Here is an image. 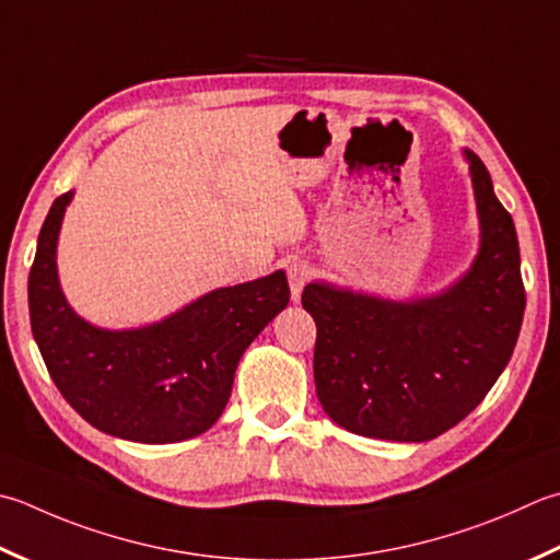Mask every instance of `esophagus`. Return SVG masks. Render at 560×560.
<instances>
[{
  "label": "esophagus",
  "mask_w": 560,
  "mask_h": 560,
  "mask_svg": "<svg viewBox=\"0 0 560 560\" xmlns=\"http://www.w3.org/2000/svg\"><path fill=\"white\" fill-rule=\"evenodd\" d=\"M308 277H311V269L305 261H293V265H289V287H291L293 301L301 299L305 283H308Z\"/></svg>",
  "instance_id": "34e87169"
}]
</instances>
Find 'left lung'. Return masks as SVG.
Returning a JSON list of instances; mask_svg holds the SVG:
<instances>
[{
	"label": "left lung",
	"instance_id": "1",
	"mask_svg": "<svg viewBox=\"0 0 560 560\" xmlns=\"http://www.w3.org/2000/svg\"><path fill=\"white\" fill-rule=\"evenodd\" d=\"M480 243L446 289L383 299L311 281L301 301L317 325V400L345 430L430 442L486 398L505 371L524 317L520 243L478 155L464 150Z\"/></svg>",
	"mask_w": 560,
	"mask_h": 560
}]
</instances>
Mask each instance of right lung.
Instances as JSON below:
<instances>
[{"label": "right lung", "instance_id": "obj_1", "mask_svg": "<svg viewBox=\"0 0 560 560\" xmlns=\"http://www.w3.org/2000/svg\"><path fill=\"white\" fill-rule=\"evenodd\" d=\"M72 196L52 201L28 277L31 330L55 386L118 440L170 444L211 430L240 357L289 305L287 273L213 289L158 323L106 330L77 315L60 287L58 237Z\"/></svg>", "mask_w": 560, "mask_h": 560}]
</instances>
